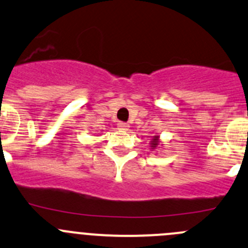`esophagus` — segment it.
<instances>
[{
	"label": "esophagus",
	"instance_id": "obj_1",
	"mask_svg": "<svg viewBox=\"0 0 248 248\" xmlns=\"http://www.w3.org/2000/svg\"><path fill=\"white\" fill-rule=\"evenodd\" d=\"M128 127H129V124H124V122H119V124H117V128H119L120 131H127V129H128Z\"/></svg>",
	"mask_w": 248,
	"mask_h": 248
}]
</instances>
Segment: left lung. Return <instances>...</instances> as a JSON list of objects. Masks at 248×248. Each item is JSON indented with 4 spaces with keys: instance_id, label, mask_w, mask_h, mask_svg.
<instances>
[{
    "instance_id": "8db88e82",
    "label": "left lung",
    "mask_w": 248,
    "mask_h": 248,
    "mask_svg": "<svg viewBox=\"0 0 248 248\" xmlns=\"http://www.w3.org/2000/svg\"><path fill=\"white\" fill-rule=\"evenodd\" d=\"M158 138H160V137L158 136H154V138L151 139V149H156L157 148V145H158V143H160V140H158Z\"/></svg>"
}]
</instances>
